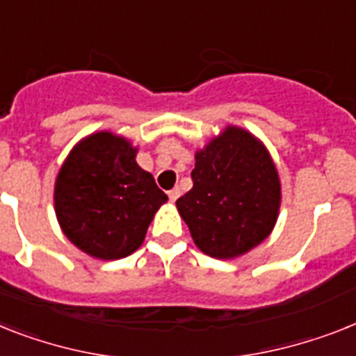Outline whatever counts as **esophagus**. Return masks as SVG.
Masks as SVG:
<instances>
[{
    "label": "esophagus",
    "instance_id": "esophagus-1",
    "mask_svg": "<svg viewBox=\"0 0 356 356\" xmlns=\"http://www.w3.org/2000/svg\"><path fill=\"white\" fill-rule=\"evenodd\" d=\"M167 195H169V200H171V202H176L178 196H180V189H171Z\"/></svg>",
    "mask_w": 356,
    "mask_h": 356
}]
</instances>
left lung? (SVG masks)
<instances>
[{
    "instance_id": "left-lung-1",
    "label": "left lung",
    "mask_w": 356,
    "mask_h": 356,
    "mask_svg": "<svg viewBox=\"0 0 356 356\" xmlns=\"http://www.w3.org/2000/svg\"><path fill=\"white\" fill-rule=\"evenodd\" d=\"M195 158L193 189L176 207L200 251L225 260L257 248L280 209V178L266 147L229 125Z\"/></svg>"
}]
</instances>
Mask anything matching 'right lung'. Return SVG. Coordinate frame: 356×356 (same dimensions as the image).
I'll return each instance as SVG.
<instances>
[{"label": "right lung", "mask_w": 356, "mask_h": 356, "mask_svg": "<svg viewBox=\"0 0 356 356\" xmlns=\"http://www.w3.org/2000/svg\"><path fill=\"white\" fill-rule=\"evenodd\" d=\"M138 149L108 131L94 132L63 161L54 185L61 231L83 252L102 260L129 257L167 195L136 163Z\"/></svg>", "instance_id": "obj_1"}]
</instances>
